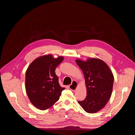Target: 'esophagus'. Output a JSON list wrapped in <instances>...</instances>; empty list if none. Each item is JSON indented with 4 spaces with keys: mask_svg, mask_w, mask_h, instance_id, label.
I'll return each mask as SVG.
<instances>
[{
    "mask_svg": "<svg viewBox=\"0 0 135 135\" xmlns=\"http://www.w3.org/2000/svg\"><path fill=\"white\" fill-rule=\"evenodd\" d=\"M77 86H78L77 81H75V80H73L72 81V83L71 85H69L68 86V87L70 89H71L72 90H74L76 89V88H77Z\"/></svg>",
    "mask_w": 135,
    "mask_h": 135,
    "instance_id": "obj_1",
    "label": "esophagus"
}]
</instances>
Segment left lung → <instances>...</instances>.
I'll list each match as a JSON object with an SVG mask.
<instances>
[{
  "label": "left lung",
  "instance_id": "1",
  "mask_svg": "<svg viewBox=\"0 0 135 135\" xmlns=\"http://www.w3.org/2000/svg\"><path fill=\"white\" fill-rule=\"evenodd\" d=\"M76 63L83 71L86 86V97L78 101L86 112L94 113L103 109L112 93L114 76L107 64L101 60L89 58Z\"/></svg>",
  "mask_w": 135,
  "mask_h": 135
}]
</instances>
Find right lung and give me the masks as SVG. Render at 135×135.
<instances>
[{"instance_id": "1", "label": "right lung", "mask_w": 135, "mask_h": 135, "mask_svg": "<svg viewBox=\"0 0 135 135\" xmlns=\"http://www.w3.org/2000/svg\"><path fill=\"white\" fill-rule=\"evenodd\" d=\"M60 56L54 58L51 55L40 57L28 66L25 75V88L31 103L40 110L51 107L60 99L65 89L58 83L56 68L63 61Z\"/></svg>"}]
</instances>
